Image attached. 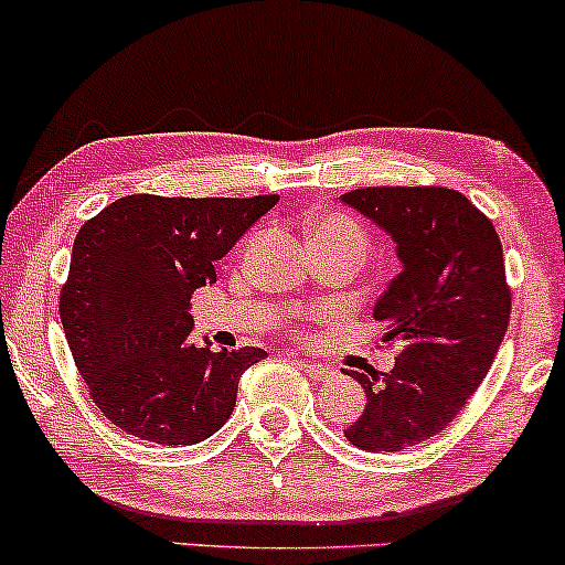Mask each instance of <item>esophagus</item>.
Wrapping results in <instances>:
<instances>
[{
  "label": "esophagus",
  "instance_id": "esophagus-1",
  "mask_svg": "<svg viewBox=\"0 0 565 565\" xmlns=\"http://www.w3.org/2000/svg\"><path fill=\"white\" fill-rule=\"evenodd\" d=\"M289 358L295 360V365H297V369H300L302 373H308V376L312 379V382H326V379L331 376V371L326 369V365L310 363V360H305V358H300V355H295V352H291Z\"/></svg>",
  "mask_w": 565,
  "mask_h": 565
}]
</instances>
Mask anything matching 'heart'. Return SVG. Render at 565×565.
Returning a JSON list of instances; mask_svg holds the SVG:
<instances>
[{
	"label": "heart",
	"mask_w": 565,
	"mask_h": 565,
	"mask_svg": "<svg viewBox=\"0 0 565 565\" xmlns=\"http://www.w3.org/2000/svg\"><path fill=\"white\" fill-rule=\"evenodd\" d=\"M321 231H334V234H352L355 239L363 242V234H360V228L350 221V217H344V215H323L321 221L316 223V231H312V234H321Z\"/></svg>",
	"instance_id": "1"
}]
</instances>
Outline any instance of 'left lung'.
<instances>
[{"instance_id": "1", "label": "left lung", "mask_w": 565, "mask_h": 565, "mask_svg": "<svg viewBox=\"0 0 565 565\" xmlns=\"http://www.w3.org/2000/svg\"><path fill=\"white\" fill-rule=\"evenodd\" d=\"M394 244L399 274L376 300L384 342H399L390 373L348 376L365 411L344 431L369 452L431 439L463 411L492 369L511 318L502 244L492 221L455 189L371 186L342 194Z\"/></svg>"}]
</instances>
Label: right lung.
<instances>
[{
    "instance_id": "obj_1",
    "label": "right lung",
    "mask_w": 565,
    "mask_h": 565,
    "mask_svg": "<svg viewBox=\"0 0 565 565\" xmlns=\"http://www.w3.org/2000/svg\"><path fill=\"white\" fill-rule=\"evenodd\" d=\"M278 202L131 194L81 226L60 321L76 369L118 429L154 445H196L226 424L260 348L194 342L189 300L215 263Z\"/></svg>"
}]
</instances>
